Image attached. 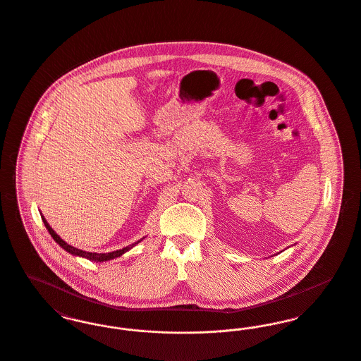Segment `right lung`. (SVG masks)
<instances>
[{
	"instance_id": "right-lung-1",
	"label": "right lung",
	"mask_w": 361,
	"mask_h": 361,
	"mask_svg": "<svg viewBox=\"0 0 361 361\" xmlns=\"http://www.w3.org/2000/svg\"><path fill=\"white\" fill-rule=\"evenodd\" d=\"M41 217H42V221L45 224L48 232H49L51 236L55 239L56 243H59V246H61L67 252H70V254H73V255L83 257V258H87V259H90V261H94V262H103V261H109V259H114V258H116V257H121L122 254H125L126 251H129V250L132 249V247H135L137 243L141 242V239H140L136 243H133V245H130V246H126V247H123V249L111 251V252H100V254H99V252H89V251H83V250L73 247L71 245L66 243V242L56 233L55 231L51 228V225L44 219V216H41Z\"/></svg>"
}]
</instances>
